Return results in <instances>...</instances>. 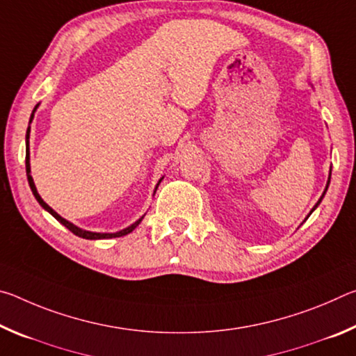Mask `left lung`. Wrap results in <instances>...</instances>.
Returning a JSON list of instances; mask_svg holds the SVG:
<instances>
[{"mask_svg":"<svg viewBox=\"0 0 356 356\" xmlns=\"http://www.w3.org/2000/svg\"><path fill=\"white\" fill-rule=\"evenodd\" d=\"M328 185H330V179H328V184H327V188H328ZM327 188H325V191H327ZM322 197H323V195H322ZM322 197H321V200H318V202H317V204H316V206H314V209H312V210H311V212H314V210H316V207H317V206H318V204H321V201H322Z\"/></svg>","mask_w":356,"mask_h":356,"instance_id":"obj_1","label":"left lung"}]
</instances>
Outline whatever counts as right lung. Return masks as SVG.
Returning <instances> with one entry per match:
<instances>
[{"label": "right lung", "mask_w": 356, "mask_h": 356, "mask_svg": "<svg viewBox=\"0 0 356 356\" xmlns=\"http://www.w3.org/2000/svg\"><path fill=\"white\" fill-rule=\"evenodd\" d=\"M35 108H38V106H35ZM35 108H34V111H35ZM34 111H33V114H31V119H29V122H31V120H33ZM26 174H28V182H29V186H31V190H33V195L35 196V200H38V202L40 204V206L44 207V209L47 210V212H50L53 216H55V218H56L59 222H61V225H64L65 227H67L70 232H74L75 236L81 237V238L97 240V238H113V237H122V236H127V234H130L131 231H134V229H135L138 225H140L141 220H143V216H141V218L138 220L136 222H134V225H131L130 227L124 229V231H119V232H116V234H99V232L83 231V229L74 226V225H72V222H69L67 220H64L63 216H59V215L55 212V210H53L50 206H48V204H45V202H44V200H42V197L39 196V193H38V190H35V185H34V182H33L31 174H29V127H28V130H26ZM156 186H159V185H156Z\"/></svg>", "instance_id": "right-lung-1"}]
</instances>
